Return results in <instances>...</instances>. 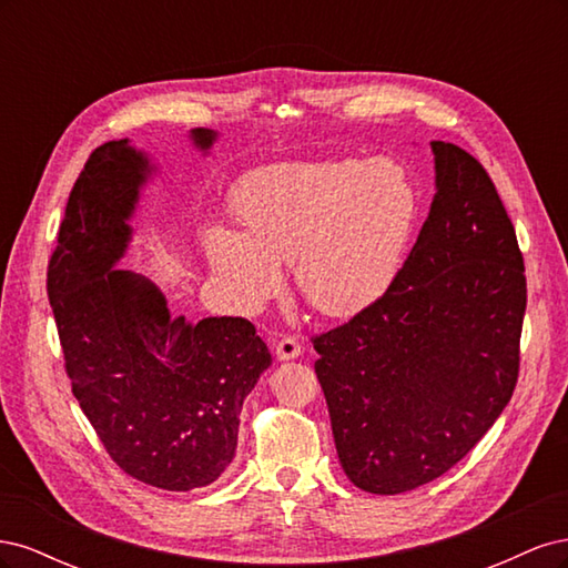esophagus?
I'll use <instances>...</instances> for the list:
<instances>
[{
    "label": "esophagus",
    "instance_id": "esophagus-1",
    "mask_svg": "<svg viewBox=\"0 0 568 568\" xmlns=\"http://www.w3.org/2000/svg\"><path fill=\"white\" fill-rule=\"evenodd\" d=\"M274 353H277V359L286 363V359H296L303 353V346L294 336H284V338L277 341V346H274Z\"/></svg>",
    "mask_w": 568,
    "mask_h": 568
}]
</instances>
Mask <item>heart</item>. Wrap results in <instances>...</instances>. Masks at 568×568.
Listing matches in <instances>:
<instances>
[{
    "mask_svg": "<svg viewBox=\"0 0 568 568\" xmlns=\"http://www.w3.org/2000/svg\"><path fill=\"white\" fill-rule=\"evenodd\" d=\"M244 232L211 227L205 251L244 305H261L294 265L301 296L324 317H353L395 282L419 192L393 161L282 163L248 175L234 196Z\"/></svg>",
    "mask_w": 568,
    "mask_h": 568,
    "instance_id": "b5f03b06",
    "label": "heart"
}]
</instances>
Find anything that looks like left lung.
<instances>
[{
  "instance_id": "8db88e82",
  "label": "left lung",
  "mask_w": 568,
  "mask_h": 568,
  "mask_svg": "<svg viewBox=\"0 0 568 568\" xmlns=\"http://www.w3.org/2000/svg\"><path fill=\"white\" fill-rule=\"evenodd\" d=\"M436 194L398 277L313 338L336 455L357 488L415 490L486 436L519 376L524 257L488 173L432 142Z\"/></svg>"
}]
</instances>
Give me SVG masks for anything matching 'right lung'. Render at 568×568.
Listing matches in <instances>:
<instances>
[{
    "label": "right lung",
    "mask_w": 568,
    "mask_h": 568,
    "mask_svg": "<svg viewBox=\"0 0 568 568\" xmlns=\"http://www.w3.org/2000/svg\"><path fill=\"white\" fill-rule=\"evenodd\" d=\"M209 156L217 132L189 130ZM159 165L130 140L94 149L47 272L75 400L120 469L186 493L213 484L236 453L246 395L272 365L244 317H173L151 280L118 270L132 217Z\"/></svg>",
    "instance_id": "1"
}]
</instances>
